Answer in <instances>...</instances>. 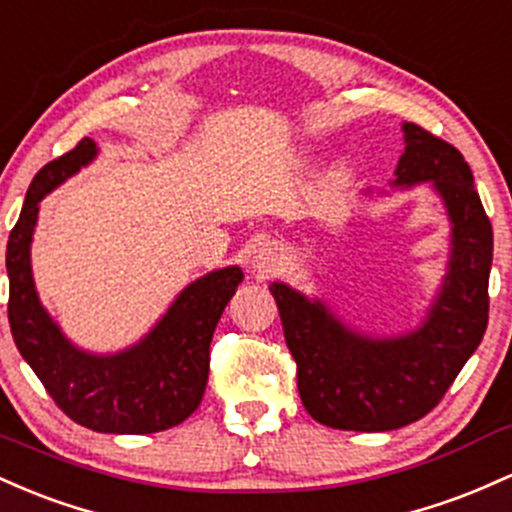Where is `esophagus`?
<instances>
[{
    "label": "esophagus",
    "mask_w": 512,
    "mask_h": 512,
    "mask_svg": "<svg viewBox=\"0 0 512 512\" xmlns=\"http://www.w3.org/2000/svg\"><path fill=\"white\" fill-rule=\"evenodd\" d=\"M283 268V251L275 244H261L256 249L254 261H251V271H254L256 278L268 280L273 278L275 273Z\"/></svg>",
    "instance_id": "34e87169"
}]
</instances>
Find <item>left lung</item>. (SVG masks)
<instances>
[{
    "label": "left lung",
    "mask_w": 512,
    "mask_h": 512,
    "mask_svg": "<svg viewBox=\"0 0 512 512\" xmlns=\"http://www.w3.org/2000/svg\"><path fill=\"white\" fill-rule=\"evenodd\" d=\"M404 154L392 186L433 183L450 217V261L428 317L404 336L372 338L350 329L321 300L285 283L271 292L297 389L314 421L380 433L418 421L440 404L488 324L493 229L462 152L416 123H404Z\"/></svg>",
    "instance_id": "obj_1"
}]
</instances>
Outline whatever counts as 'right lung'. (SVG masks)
Returning a JSON list of instances; mask_svg holds the SVG:
<instances>
[{"label":"right lung","instance_id":"obj_1","mask_svg":"<svg viewBox=\"0 0 512 512\" xmlns=\"http://www.w3.org/2000/svg\"><path fill=\"white\" fill-rule=\"evenodd\" d=\"M99 154L94 140L53 159L33 176L19 222L9 234V326L16 348L67 416L96 433L145 435L186 421L203 401L210 341L244 273L212 271L183 287L154 329L113 355L77 348L38 300L31 241L38 203Z\"/></svg>","mask_w":512,"mask_h":512}]
</instances>
